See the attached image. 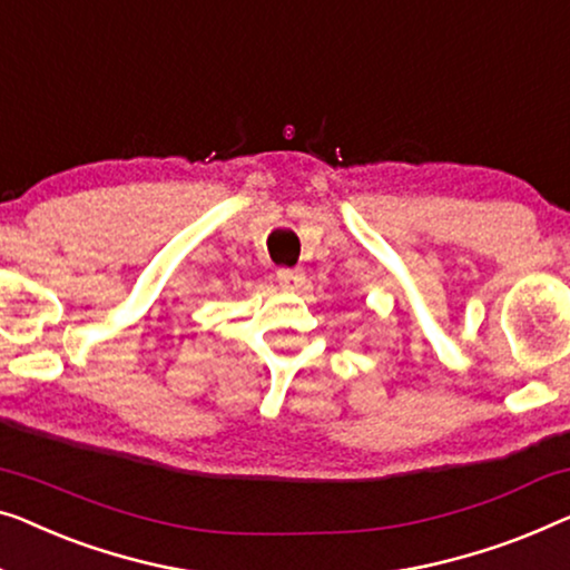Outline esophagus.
Returning a JSON list of instances; mask_svg holds the SVG:
<instances>
[{"mask_svg": "<svg viewBox=\"0 0 570 570\" xmlns=\"http://www.w3.org/2000/svg\"><path fill=\"white\" fill-rule=\"evenodd\" d=\"M303 272L301 269H287V267H283V269H277V283L285 287V291H293V287H298L301 283H303Z\"/></svg>", "mask_w": 570, "mask_h": 570, "instance_id": "obj_1", "label": "esophagus"}]
</instances>
